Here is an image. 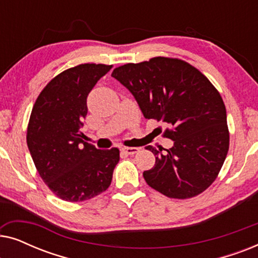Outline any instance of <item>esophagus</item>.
<instances>
[{
	"mask_svg": "<svg viewBox=\"0 0 258 258\" xmlns=\"http://www.w3.org/2000/svg\"><path fill=\"white\" fill-rule=\"evenodd\" d=\"M122 151H124L125 154L128 155H135L140 151V148H135V147H123Z\"/></svg>",
	"mask_w": 258,
	"mask_h": 258,
	"instance_id": "1",
	"label": "esophagus"
}]
</instances>
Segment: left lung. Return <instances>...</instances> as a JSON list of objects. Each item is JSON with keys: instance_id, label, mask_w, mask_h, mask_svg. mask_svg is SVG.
<instances>
[{"instance_id": "obj_1", "label": "left lung", "mask_w": 258, "mask_h": 258, "mask_svg": "<svg viewBox=\"0 0 258 258\" xmlns=\"http://www.w3.org/2000/svg\"><path fill=\"white\" fill-rule=\"evenodd\" d=\"M111 76L124 86L146 118L171 126L164 136L170 149L148 146L154 168L143 172L148 185L170 199H190L217 177L229 149L227 111L210 81L181 59L154 57L114 69Z\"/></svg>"}]
</instances>
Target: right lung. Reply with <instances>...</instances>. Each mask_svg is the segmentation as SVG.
<instances>
[{"label": "right lung", "instance_id": "1", "mask_svg": "<svg viewBox=\"0 0 258 258\" xmlns=\"http://www.w3.org/2000/svg\"><path fill=\"white\" fill-rule=\"evenodd\" d=\"M112 66L87 63L67 69L38 95L27 130V144L49 189L68 202H82L105 191L119 161V150L96 149L81 128L87 97Z\"/></svg>", "mask_w": 258, "mask_h": 258}]
</instances>
